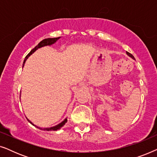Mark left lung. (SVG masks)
I'll use <instances>...</instances> for the list:
<instances>
[{
	"label": "left lung",
	"mask_w": 157,
	"mask_h": 157,
	"mask_svg": "<svg viewBox=\"0 0 157 157\" xmlns=\"http://www.w3.org/2000/svg\"><path fill=\"white\" fill-rule=\"evenodd\" d=\"M126 54H127L128 56H129V57H131V58H132V59H134L135 60V59H134V56H133V55H132V54H131V53H128V52H127V51H126Z\"/></svg>",
	"instance_id": "1"
}]
</instances>
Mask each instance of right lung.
<instances>
[{
    "instance_id": "obj_1",
    "label": "right lung",
    "mask_w": 157,
    "mask_h": 157,
    "mask_svg": "<svg viewBox=\"0 0 157 157\" xmlns=\"http://www.w3.org/2000/svg\"><path fill=\"white\" fill-rule=\"evenodd\" d=\"M60 38H61V37L49 38H46V39L41 40V41H40L39 44H38L37 46L35 47V48H34L33 49H32V50L31 51V52H30L29 54H28L26 56H25V59H24V61H23V66H24V64L25 63V61H26V60L29 59V57L30 56L33 54V53L35 52L36 50H38V49L40 48H42V47L47 46H51V45L54 44L58 40L60 39ZM26 119H27L28 121H29V123H31L32 125L34 126H36V128H39V129H40V130H44V131H57V130L60 129V128H61V127H63V126H64V124H65L66 122H67V117H66V119H64L63 121H61V123L59 124H57V125H56L54 126H52V127H48V128H42V127H39V126L35 125V124H34L32 121H30V120L28 119L27 117H26Z\"/></svg>"
}]
</instances>
